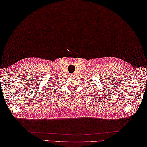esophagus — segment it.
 Returning a JSON list of instances; mask_svg holds the SVG:
<instances>
[{"instance_id":"obj_1","label":"esophagus","mask_w":147,"mask_h":147,"mask_svg":"<svg viewBox=\"0 0 147 147\" xmlns=\"http://www.w3.org/2000/svg\"><path fill=\"white\" fill-rule=\"evenodd\" d=\"M70 77L72 78H73V77H74V75H72V74H71V75H70Z\"/></svg>"}]
</instances>
